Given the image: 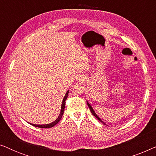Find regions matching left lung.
Listing matches in <instances>:
<instances>
[{
    "label": "left lung",
    "mask_w": 156,
    "mask_h": 156,
    "mask_svg": "<svg viewBox=\"0 0 156 156\" xmlns=\"http://www.w3.org/2000/svg\"><path fill=\"white\" fill-rule=\"evenodd\" d=\"M87 105H88V106H89V109H90V111H91V114H92V115H93V116H94L96 117V118H97V119H98V120H99V121H101V123H104L103 122V121H102L101 120V119H100V118H99V116H98L97 114H96V113H95V112H94V109H93V108H92V107H91V106L90 105V104H89L88 103V102H87ZM104 124H105V123H104Z\"/></svg>",
    "instance_id": "left-lung-1"
}]
</instances>
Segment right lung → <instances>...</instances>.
Here are the masks:
<instances>
[{"label":"right lung","instance_id":"add662e5","mask_svg":"<svg viewBox=\"0 0 156 156\" xmlns=\"http://www.w3.org/2000/svg\"><path fill=\"white\" fill-rule=\"evenodd\" d=\"M68 94H69V91H67V92L66 93L65 97H64L63 101H62V107H61L60 114H59L58 118H57V119H56V120H55V121H53L52 123H49V124L36 125V124H33V123H30V124H31L32 126H35V127L41 128V129H49V128L53 127V126H54L56 125L57 123H58L59 121H60V119H62V115H63V114H64V111H65V101H66V99H67V97H68Z\"/></svg>","mask_w":156,"mask_h":156}]
</instances>
